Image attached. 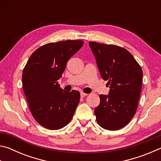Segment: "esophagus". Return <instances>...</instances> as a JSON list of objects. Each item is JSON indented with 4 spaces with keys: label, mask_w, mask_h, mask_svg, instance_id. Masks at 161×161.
Returning a JSON list of instances; mask_svg holds the SVG:
<instances>
[{
    "label": "esophagus",
    "mask_w": 161,
    "mask_h": 161,
    "mask_svg": "<svg viewBox=\"0 0 161 161\" xmlns=\"http://www.w3.org/2000/svg\"><path fill=\"white\" fill-rule=\"evenodd\" d=\"M87 94H85V93H83V92H81V93L80 94V96H81V97H86V96H87Z\"/></svg>",
    "instance_id": "34e87169"
}]
</instances>
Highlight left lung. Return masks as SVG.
Wrapping results in <instances>:
<instances>
[{
    "mask_svg": "<svg viewBox=\"0 0 161 161\" xmlns=\"http://www.w3.org/2000/svg\"><path fill=\"white\" fill-rule=\"evenodd\" d=\"M101 77L108 81V95L100 94L94 109L97 123L103 129L115 130L129 123L135 115L142 87L143 71L126 49L113 45L89 42Z\"/></svg>",
    "mask_w": 161,
    "mask_h": 161,
    "instance_id": "8db88e82",
    "label": "left lung"
}]
</instances>
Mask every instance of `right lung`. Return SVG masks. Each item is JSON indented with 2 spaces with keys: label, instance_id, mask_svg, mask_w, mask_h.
<instances>
[{
  "label": "right lung",
  "instance_id": "add662e5",
  "mask_svg": "<svg viewBox=\"0 0 161 161\" xmlns=\"http://www.w3.org/2000/svg\"><path fill=\"white\" fill-rule=\"evenodd\" d=\"M83 44L82 40L48 43L31 54L24 68L22 80L30 110L46 129L58 130L67 125L80 103V92L64 91L58 80Z\"/></svg>",
  "mask_w": 161,
  "mask_h": 161
}]
</instances>
